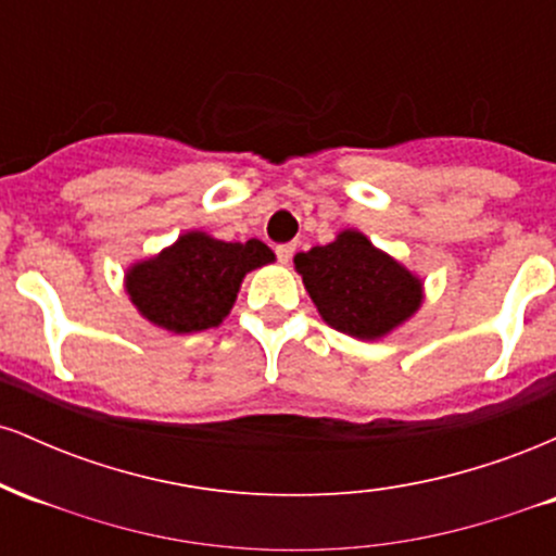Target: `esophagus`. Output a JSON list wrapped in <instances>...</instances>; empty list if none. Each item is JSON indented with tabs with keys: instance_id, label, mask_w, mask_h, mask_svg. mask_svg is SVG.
Segmentation results:
<instances>
[{
	"instance_id": "obj_1",
	"label": "esophagus",
	"mask_w": 556,
	"mask_h": 556,
	"mask_svg": "<svg viewBox=\"0 0 556 556\" xmlns=\"http://www.w3.org/2000/svg\"><path fill=\"white\" fill-rule=\"evenodd\" d=\"M292 253H295V242H285V245H277V258L282 261V264H290Z\"/></svg>"
}]
</instances>
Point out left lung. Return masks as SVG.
Segmentation results:
<instances>
[{
    "mask_svg": "<svg viewBox=\"0 0 556 556\" xmlns=\"http://www.w3.org/2000/svg\"><path fill=\"white\" fill-rule=\"evenodd\" d=\"M295 269L324 321L355 340H381L424 303L416 274L358 229H342L329 245L298 253Z\"/></svg>",
    "mask_w": 556,
    "mask_h": 556,
    "instance_id": "8db88e82",
    "label": "left lung"
}]
</instances>
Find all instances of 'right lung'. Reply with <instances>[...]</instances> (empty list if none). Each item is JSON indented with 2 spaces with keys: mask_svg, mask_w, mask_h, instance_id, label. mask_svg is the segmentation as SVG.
Listing matches in <instances>:
<instances>
[{
  "mask_svg": "<svg viewBox=\"0 0 556 556\" xmlns=\"http://www.w3.org/2000/svg\"><path fill=\"white\" fill-rule=\"evenodd\" d=\"M271 261V248L261 240L225 242L193 229L159 256L132 264L125 290L151 324L190 334L219 327L238 300L242 277Z\"/></svg>",
  "mask_w": 556,
  "mask_h": 556,
  "instance_id": "obj_1",
  "label": "right lung"
}]
</instances>
